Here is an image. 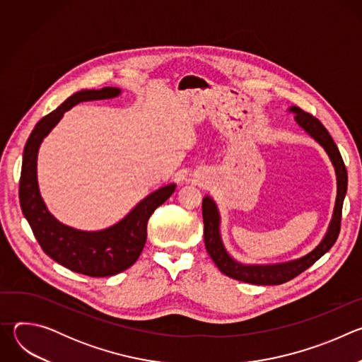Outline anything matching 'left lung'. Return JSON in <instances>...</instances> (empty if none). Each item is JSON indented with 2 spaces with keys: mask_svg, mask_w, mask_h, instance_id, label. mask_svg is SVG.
Returning <instances> with one entry per match:
<instances>
[{
  "mask_svg": "<svg viewBox=\"0 0 362 362\" xmlns=\"http://www.w3.org/2000/svg\"><path fill=\"white\" fill-rule=\"evenodd\" d=\"M289 112L295 115L296 123L325 148L337 173L335 208H334L328 232L325 233L321 243L314 250H311L308 255L295 261L274 264V265H243L235 261L223 246L221 230H219L221 216H219L216 203L209 196H204L202 202V215H203V223H204L203 235H204L206 250H208V253L211 255L214 262L216 264V267L222 274L236 281H242L252 285H281L293 279L295 276L306 271L309 267H313L321 256H324L334 246L341 229L342 203H344L346 185H348L346 168L341 158V153L335 141L332 140L331 134L328 133V130L317 117L303 112L296 106H292Z\"/></svg>",
  "mask_w": 362,
  "mask_h": 362,
  "instance_id": "left-lung-1",
  "label": "left lung"
}]
</instances>
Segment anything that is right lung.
Segmentation results:
<instances>
[{
    "mask_svg": "<svg viewBox=\"0 0 362 362\" xmlns=\"http://www.w3.org/2000/svg\"><path fill=\"white\" fill-rule=\"evenodd\" d=\"M120 93L122 90L116 87H103L70 95L60 107L35 124L23 153L20 204L35 239L51 259L73 272L93 278L117 275L137 261L146 243L148 218L172 196L176 185L163 186L146 196L116 225L86 232L63 225L48 212L37 182V154L42 139L73 106L81 101L113 98Z\"/></svg>",
    "mask_w": 362,
    "mask_h": 362,
    "instance_id": "1",
    "label": "right lung"
}]
</instances>
